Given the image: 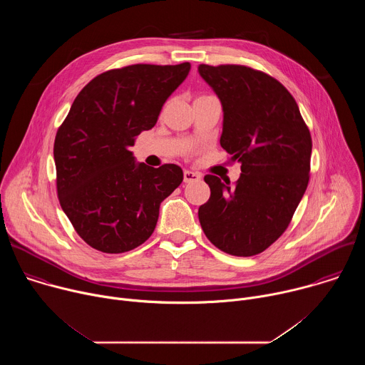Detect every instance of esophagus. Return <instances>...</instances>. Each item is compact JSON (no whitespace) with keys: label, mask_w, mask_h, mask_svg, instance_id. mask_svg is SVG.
I'll return each instance as SVG.
<instances>
[{"label":"esophagus","mask_w":365,"mask_h":365,"mask_svg":"<svg viewBox=\"0 0 365 365\" xmlns=\"http://www.w3.org/2000/svg\"><path fill=\"white\" fill-rule=\"evenodd\" d=\"M183 180L185 183H193V182H199L200 180V175L196 172H190V170H185L183 172Z\"/></svg>","instance_id":"obj_1"}]
</instances>
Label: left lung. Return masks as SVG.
Here are the masks:
<instances>
[{
  "instance_id": "8db88e82",
  "label": "left lung",
  "mask_w": 365,
  "mask_h": 365,
  "mask_svg": "<svg viewBox=\"0 0 365 365\" xmlns=\"http://www.w3.org/2000/svg\"><path fill=\"white\" fill-rule=\"evenodd\" d=\"M221 101V147L241 176L231 185L206 175L211 196L199 206L200 227L221 251L251 257L289 227L309 183L312 138L290 92L270 75L241 65H199Z\"/></svg>"
}]
</instances>
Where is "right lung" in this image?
<instances>
[{
  "instance_id": "1",
  "label": "right lung",
  "mask_w": 365,
  "mask_h": 365,
  "mask_svg": "<svg viewBox=\"0 0 365 365\" xmlns=\"http://www.w3.org/2000/svg\"><path fill=\"white\" fill-rule=\"evenodd\" d=\"M189 71V62L113 69L75 98L55 138L56 187L63 212L92 248L118 254L141 245L160 203L182 183L178 165L137 163L131 147Z\"/></svg>"
}]
</instances>
